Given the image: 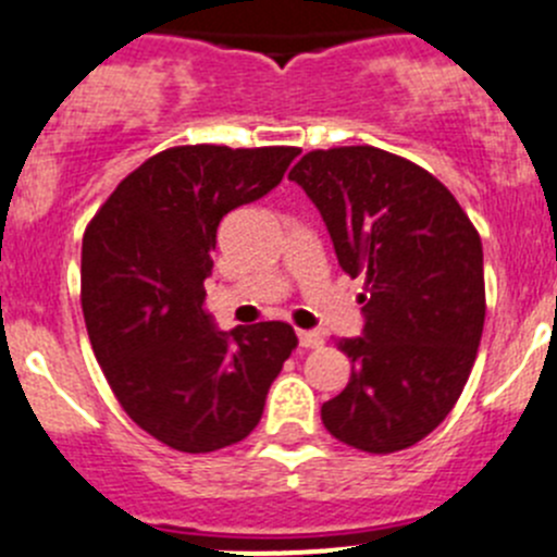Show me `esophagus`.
<instances>
[{
	"label": "esophagus",
	"mask_w": 557,
	"mask_h": 557,
	"mask_svg": "<svg viewBox=\"0 0 557 557\" xmlns=\"http://www.w3.org/2000/svg\"><path fill=\"white\" fill-rule=\"evenodd\" d=\"M296 337H299L301 348H321V345H323L321 334H318V332H307V329H299V332H296Z\"/></svg>",
	"instance_id": "obj_1"
}]
</instances>
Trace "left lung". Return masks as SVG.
Segmentation results:
<instances>
[{"mask_svg":"<svg viewBox=\"0 0 557 557\" xmlns=\"http://www.w3.org/2000/svg\"><path fill=\"white\" fill-rule=\"evenodd\" d=\"M290 182L326 223L359 296L361 337L339 339L348 386L323 428L370 455L419 444L460 399L484 329V252L457 198L410 160L375 147L307 152Z\"/></svg>","mask_w":557,"mask_h":557,"instance_id":"obj_1","label":"left lung"}]
</instances>
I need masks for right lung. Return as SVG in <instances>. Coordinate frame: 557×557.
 I'll return each instance as SVG.
<instances>
[{
    "label": "right lung",
    "mask_w": 557,
    "mask_h": 557,
    "mask_svg": "<svg viewBox=\"0 0 557 557\" xmlns=\"http://www.w3.org/2000/svg\"><path fill=\"white\" fill-rule=\"evenodd\" d=\"M299 149L174 147L119 182L84 234L81 307L127 416L187 455L256 430L296 348L283 321L220 332L203 307L218 225L283 182Z\"/></svg>",
    "instance_id": "1"
}]
</instances>
